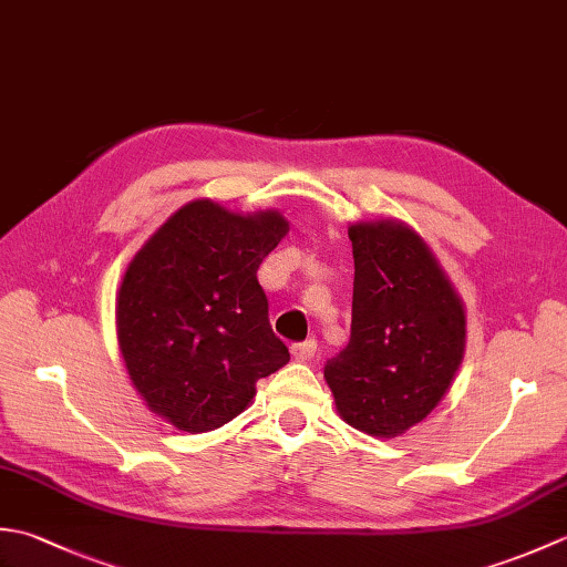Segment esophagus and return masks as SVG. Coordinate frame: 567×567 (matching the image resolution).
<instances>
[{
    "instance_id": "1",
    "label": "esophagus",
    "mask_w": 567,
    "mask_h": 567,
    "mask_svg": "<svg viewBox=\"0 0 567 567\" xmlns=\"http://www.w3.org/2000/svg\"><path fill=\"white\" fill-rule=\"evenodd\" d=\"M315 353H317V341L315 339L292 346V355H295V360H299V363H307V360L315 358Z\"/></svg>"
}]
</instances>
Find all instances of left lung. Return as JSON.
I'll return each mask as SVG.
<instances>
[{
	"label": "left lung",
	"instance_id": "1",
	"mask_svg": "<svg viewBox=\"0 0 567 567\" xmlns=\"http://www.w3.org/2000/svg\"><path fill=\"white\" fill-rule=\"evenodd\" d=\"M351 341L323 368L348 426L394 439L424 421L463 363L461 295L429 244L400 219L355 221Z\"/></svg>",
	"mask_w": 567,
	"mask_h": 567
}]
</instances>
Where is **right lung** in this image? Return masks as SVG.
<instances>
[{"instance_id":"obj_1","label":"right lung","mask_w":567,"mask_h":567,"mask_svg":"<svg viewBox=\"0 0 567 567\" xmlns=\"http://www.w3.org/2000/svg\"><path fill=\"white\" fill-rule=\"evenodd\" d=\"M290 231L277 209L231 212L192 199L131 258L116 292V341L128 380L155 416L214 431L256 396L290 351L268 321L262 258Z\"/></svg>"}]
</instances>
